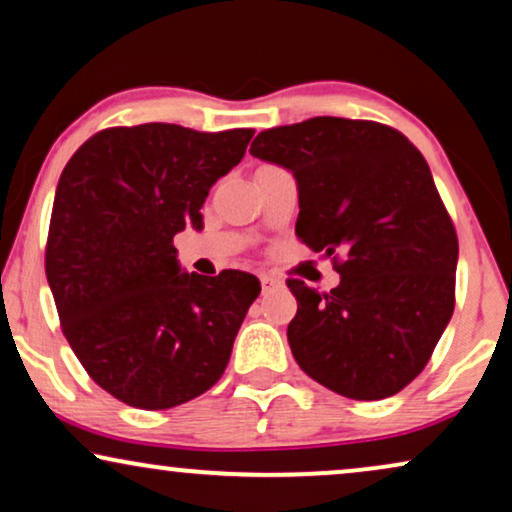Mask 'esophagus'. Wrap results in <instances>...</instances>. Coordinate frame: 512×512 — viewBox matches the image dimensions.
Returning <instances> with one entry per match:
<instances>
[{
  "instance_id": "obj_1",
  "label": "esophagus",
  "mask_w": 512,
  "mask_h": 512,
  "mask_svg": "<svg viewBox=\"0 0 512 512\" xmlns=\"http://www.w3.org/2000/svg\"><path fill=\"white\" fill-rule=\"evenodd\" d=\"M261 286H263V293H268L272 289H277L279 279H275L272 275H261Z\"/></svg>"
}]
</instances>
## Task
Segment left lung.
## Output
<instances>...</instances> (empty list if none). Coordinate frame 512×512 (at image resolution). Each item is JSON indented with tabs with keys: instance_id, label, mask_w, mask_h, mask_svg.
Instances as JSON below:
<instances>
[{
	"instance_id": "8db88e82",
	"label": "left lung",
	"mask_w": 512,
	"mask_h": 512,
	"mask_svg": "<svg viewBox=\"0 0 512 512\" xmlns=\"http://www.w3.org/2000/svg\"><path fill=\"white\" fill-rule=\"evenodd\" d=\"M251 153L293 172L298 240L340 272L328 293L286 279L293 359L354 401L398 394L454 312L457 230L424 156L389 125L335 116L263 130Z\"/></svg>"
}]
</instances>
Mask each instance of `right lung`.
Returning a JSON list of instances; mask_svg holds the SVG:
<instances>
[{
    "mask_svg": "<svg viewBox=\"0 0 512 512\" xmlns=\"http://www.w3.org/2000/svg\"><path fill=\"white\" fill-rule=\"evenodd\" d=\"M251 128H107L60 174L46 277L86 373L125 405L167 410L226 370L261 282L249 272L179 275L174 235L202 228L209 188L247 151Z\"/></svg>",
    "mask_w": 512,
    "mask_h": 512,
    "instance_id": "right-lung-1",
    "label": "right lung"
}]
</instances>
